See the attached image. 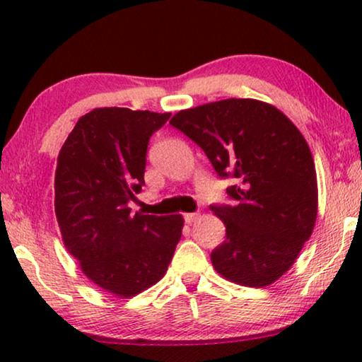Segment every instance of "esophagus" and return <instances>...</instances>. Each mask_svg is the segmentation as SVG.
I'll list each match as a JSON object with an SVG mask.
<instances>
[{"instance_id": "obj_1", "label": "esophagus", "mask_w": 362, "mask_h": 362, "mask_svg": "<svg viewBox=\"0 0 362 362\" xmlns=\"http://www.w3.org/2000/svg\"><path fill=\"white\" fill-rule=\"evenodd\" d=\"M196 219H199V214H197V212H187V214H185L186 224H192Z\"/></svg>"}]
</instances>
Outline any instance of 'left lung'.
Here are the masks:
<instances>
[{"label":"left lung","mask_w":362,"mask_h":362,"mask_svg":"<svg viewBox=\"0 0 362 362\" xmlns=\"http://www.w3.org/2000/svg\"><path fill=\"white\" fill-rule=\"evenodd\" d=\"M170 123L234 177L232 206H211L226 237L211 254L216 272L262 288L295 264L313 232L318 185L310 146L279 108L255 98H226L177 112Z\"/></svg>","instance_id":"obj_1"}]
</instances>
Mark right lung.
Masks as SVG:
<instances>
[{"label":"right lung","instance_id":"add662e5","mask_svg":"<svg viewBox=\"0 0 362 362\" xmlns=\"http://www.w3.org/2000/svg\"><path fill=\"white\" fill-rule=\"evenodd\" d=\"M171 113L93 108L57 156L54 209L64 245L90 281L130 298L165 276L185 219L132 214L145 185L148 140Z\"/></svg>","mask_w":362,"mask_h":362}]
</instances>
